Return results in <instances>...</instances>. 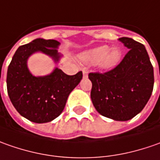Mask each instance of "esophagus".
<instances>
[{"mask_svg":"<svg viewBox=\"0 0 160 160\" xmlns=\"http://www.w3.org/2000/svg\"><path fill=\"white\" fill-rule=\"evenodd\" d=\"M82 72H83V77L87 78V77H88V72H87L85 69H83L82 70Z\"/></svg>","mask_w":160,"mask_h":160,"instance_id":"obj_1","label":"esophagus"}]
</instances>
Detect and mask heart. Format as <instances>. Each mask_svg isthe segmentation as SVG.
I'll list each match as a JSON object with an SVG mask.
<instances>
[{
    "label": "heart",
    "mask_w": 160,
    "mask_h": 160,
    "mask_svg": "<svg viewBox=\"0 0 160 160\" xmlns=\"http://www.w3.org/2000/svg\"><path fill=\"white\" fill-rule=\"evenodd\" d=\"M122 52L118 48H110L107 45H102L86 50L80 55V58L89 64H99L103 69H110L116 66L121 60Z\"/></svg>",
    "instance_id": "1"
}]
</instances>
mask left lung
<instances>
[{
  "mask_svg": "<svg viewBox=\"0 0 160 160\" xmlns=\"http://www.w3.org/2000/svg\"><path fill=\"white\" fill-rule=\"evenodd\" d=\"M129 50L114 69L91 72L90 97L98 112L106 118L127 121L142 112L152 96L153 67L145 47L135 40L118 39Z\"/></svg>",
  "mask_w": 160,
  "mask_h": 160,
  "instance_id": "left-lung-1",
  "label": "left lung"
}]
</instances>
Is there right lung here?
I'll return each instance as SVG.
<instances>
[{"mask_svg":"<svg viewBox=\"0 0 160 160\" xmlns=\"http://www.w3.org/2000/svg\"><path fill=\"white\" fill-rule=\"evenodd\" d=\"M60 42L38 38L19 47L14 54L7 72V89L13 106L21 116L34 123H47L58 118L64 109L70 93L82 79V72L67 75L56 67L50 74L34 76L27 61L32 54L41 52L58 63ZM1 79V76H0Z\"/></svg>","mask_w":160,"mask_h":160,"instance_id":"1","label":"right lung"}]
</instances>
